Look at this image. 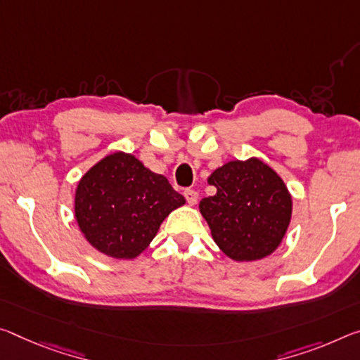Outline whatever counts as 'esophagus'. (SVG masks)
Returning a JSON list of instances; mask_svg holds the SVG:
<instances>
[{"instance_id": "1", "label": "esophagus", "mask_w": 360, "mask_h": 360, "mask_svg": "<svg viewBox=\"0 0 360 360\" xmlns=\"http://www.w3.org/2000/svg\"><path fill=\"white\" fill-rule=\"evenodd\" d=\"M184 197H186L187 203H189V205H195L197 200H198V192L193 191V189H186V191H184Z\"/></svg>"}]
</instances>
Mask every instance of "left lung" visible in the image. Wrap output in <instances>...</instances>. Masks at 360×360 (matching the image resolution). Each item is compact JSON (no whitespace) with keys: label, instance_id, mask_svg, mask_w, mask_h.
I'll return each mask as SVG.
<instances>
[{"label":"left lung","instance_id":"8db88e82","mask_svg":"<svg viewBox=\"0 0 360 360\" xmlns=\"http://www.w3.org/2000/svg\"><path fill=\"white\" fill-rule=\"evenodd\" d=\"M213 197L200 202L218 247L236 261L271 255L287 232L292 197L276 171L258 158L229 162L211 173Z\"/></svg>","mask_w":360,"mask_h":360}]
</instances>
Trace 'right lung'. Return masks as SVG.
I'll list each match as a JSON object with an SVG mask.
<instances>
[{
	"label": "right lung",
	"instance_id": "right-lung-1",
	"mask_svg": "<svg viewBox=\"0 0 360 360\" xmlns=\"http://www.w3.org/2000/svg\"><path fill=\"white\" fill-rule=\"evenodd\" d=\"M186 200L168 179L138 158L117 152L96 163L75 193V216L86 240L112 258L133 259L163 219Z\"/></svg>",
	"mask_w": 360,
	"mask_h": 360
}]
</instances>
